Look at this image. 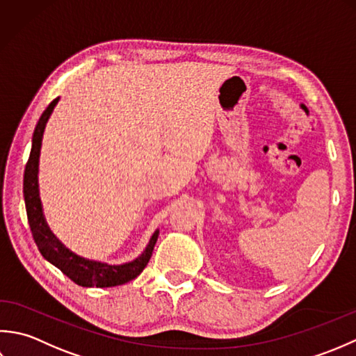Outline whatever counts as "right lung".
Returning a JSON list of instances; mask_svg holds the SVG:
<instances>
[{
    "label": "right lung",
    "mask_w": 356,
    "mask_h": 356,
    "mask_svg": "<svg viewBox=\"0 0 356 356\" xmlns=\"http://www.w3.org/2000/svg\"><path fill=\"white\" fill-rule=\"evenodd\" d=\"M58 99L60 98H55L52 103L47 106V108L42 112L38 120V124H36L32 136L31 156H29V161L24 169L23 192L29 226H31L33 239L36 245H38L41 255L44 257L49 263H52L55 267H58V269L74 281L75 284L83 287H113L126 284V282L135 280L138 275L144 270V267L147 266L159 235L158 229L154 232L147 248L144 249L140 257L130 261V263L115 266L78 257L76 253L69 250L66 245L52 234V230L49 229L46 222L44 213H42V204L40 200L38 187L40 152L42 134H44L50 115H52L55 106L58 104Z\"/></svg>",
    "instance_id": "1"
}]
</instances>
